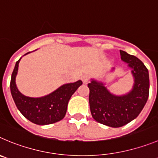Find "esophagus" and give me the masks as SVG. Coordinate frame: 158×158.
Here are the masks:
<instances>
[{"label":"esophagus","mask_w":158,"mask_h":158,"mask_svg":"<svg viewBox=\"0 0 158 158\" xmlns=\"http://www.w3.org/2000/svg\"><path fill=\"white\" fill-rule=\"evenodd\" d=\"M81 79H82V82H83V83L86 84L88 82H89V76H87V75H83V76H82V77H81Z\"/></svg>","instance_id":"esophagus-1"}]
</instances>
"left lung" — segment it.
I'll list each match as a JSON object with an SVG mask.
<instances>
[{"label":"left lung","mask_w":158,"mask_h":158,"mask_svg":"<svg viewBox=\"0 0 158 158\" xmlns=\"http://www.w3.org/2000/svg\"><path fill=\"white\" fill-rule=\"evenodd\" d=\"M121 59L131 69L134 83L132 89L123 95L109 91L106 83L91 79L89 102L93 118L99 123L112 128L125 126L139 115L149 97L150 80L148 69L133 55L120 51ZM114 68L111 69V72Z\"/></svg>","instance_id":"1"}]
</instances>
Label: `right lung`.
<instances>
[{
    "label": "right lung",
    "mask_w": 158,
    "mask_h": 158,
    "mask_svg": "<svg viewBox=\"0 0 158 158\" xmlns=\"http://www.w3.org/2000/svg\"><path fill=\"white\" fill-rule=\"evenodd\" d=\"M31 52L26 53L24 55ZM22 57L16 61L11 78L10 89L16 107L23 116L32 123L45 126L64 118L72 94L82 84L81 80L63 84L51 94L40 97H31L22 94L16 86V76Z\"/></svg>",
    "instance_id": "1"
}]
</instances>
